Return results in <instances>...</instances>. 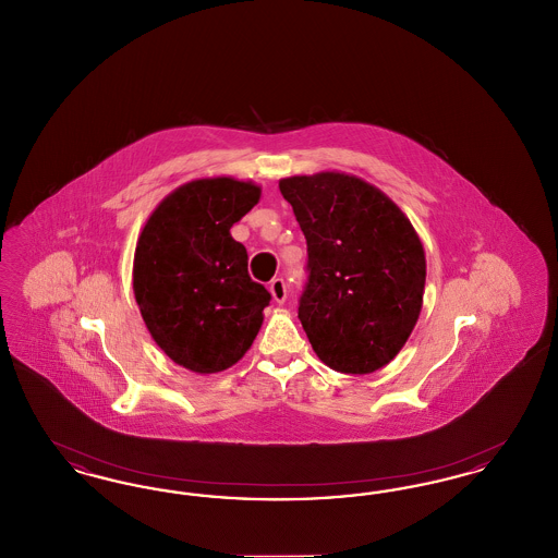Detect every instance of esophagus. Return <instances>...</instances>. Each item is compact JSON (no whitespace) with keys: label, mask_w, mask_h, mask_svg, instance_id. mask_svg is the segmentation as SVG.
Listing matches in <instances>:
<instances>
[{"label":"esophagus","mask_w":558,"mask_h":558,"mask_svg":"<svg viewBox=\"0 0 558 558\" xmlns=\"http://www.w3.org/2000/svg\"><path fill=\"white\" fill-rule=\"evenodd\" d=\"M269 292L276 303H284L287 301V282L282 278H274L269 282Z\"/></svg>","instance_id":"obj_1"}]
</instances>
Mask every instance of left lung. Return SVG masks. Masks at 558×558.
I'll return each instance as SVG.
<instances>
[{"mask_svg":"<svg viewBox=\"0 0 558 558\" xmlns=\"http://www.w3.org/2000/svg\"><path fill=\"white\" fill-rule=\"evenodd\" d=\"M307 240L299 319L319 360L337 372L387 366L412 335L425 294L423 242L398 205L339 171L280 180Z\"/></svg>","mask_w":558,"mask_h":558,"instance_id":"8db88e82","label":"left lung"}]
</instances>
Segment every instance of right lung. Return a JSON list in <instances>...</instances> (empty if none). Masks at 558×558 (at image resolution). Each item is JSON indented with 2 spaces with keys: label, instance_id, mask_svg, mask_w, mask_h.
<instances>
[{
  "label": "right lung",
  "instance_id": "add662e5",
  "mask_svg": "<svg viewBox=\"0 0 558 558\" xmlns=\"http://www.w3.org/2000/svg\"><path fill=\"white\" fill-rule=\"evenodd\" d=\"M262 187L234 178L192 180L148 217L133 255V292L155 343L180 366L213 374L253 345L271 294L248 276L230 228Z\"/></svg>",
  "mask_w": 558,
  "mask_h": 558
}]
</instances>
